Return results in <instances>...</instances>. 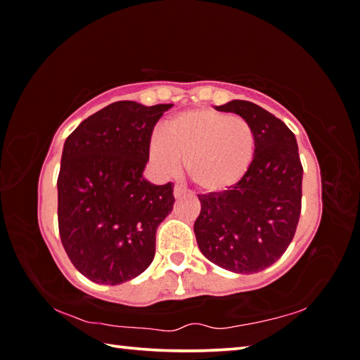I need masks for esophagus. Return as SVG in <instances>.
Here are the masks:
<instances>
[{"mask_svg": "<svg viewBox=\"0 0 360 360\" xmlns=\"http://www.w3.org/2000/svg\"><path fill=\"white\" fill-rule=\"evenodd\" d=\"M173 193H174V198H181V197H184V195L187 193V191H186V188H182L181 186H176L173 188Z\"/></svg>", "mask_w": 360, "mask_h": 360, "instance_id": "obj_1", "label": "esophagus"}]
</instances>
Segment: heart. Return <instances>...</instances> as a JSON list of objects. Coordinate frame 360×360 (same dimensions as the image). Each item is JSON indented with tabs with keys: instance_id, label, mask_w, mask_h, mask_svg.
Here are the masks:
<instances>
[{
	"instance_id": "b5f03b06",
	"label": "heart",
	"mask_w": 360,
	"mask_h": 360,
	"mask_svg": "<svg viewBox=\"0 0 360 360\" xmlns=\"http://www.w3.org/2000/svg\"><path fill=\"white\" fill-rule=\"evenodd\" d=\"M255 155V135L241 115L210 108L188 109L163 124L149 143L158 173L176 174L186 160L195 187L206 193L229 191L245 178Z\"/></svg>"
}]
</instances>
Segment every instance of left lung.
I'll use <instances>...</instances> for the list:
<instances>
[{
  "mask_svg": "<svg viewBox=\"0 0 360 360\" xmlns=\"http://www.w3.org/2000/svg\"><path fill=\"white\" fill-rule=\"evenodd\" d=\"M216 109L238 114L251 124L255 155L238 184L198 195L202 211L193 231L200 251L212 264L251 275L275 264L294 238L303 168L295 135L271 112L245 100Z\"/></svg>",
  "mask_w": 360,
  "mask_h": 360,
  "instance_id": "obj_1",
  "label": "left lung"
}]
</instances>
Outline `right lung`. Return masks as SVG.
<instances>
[{
  "label": "right lung",
  "instance_id": "right-lung-1",
  "mask_svg": "<svg viewBox=\"0 0 360 360\" xmlns=\"http://www.w3.org/2000/svg\"><path fill=\"white\" fill-rule=\"evenodd\" d=\"M173 105L115 101L66 138L58 173V230L90 281L122 284L155 255V231L173 210V184L143 178L158 119Z\"/></svg>",
  "mask_w": 360,
  "mask_h": 360
}]
</instances>
